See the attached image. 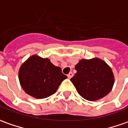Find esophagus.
<instances>
[{"instance_id":"1","label":"esophagus","mask_w":128,"mask_h":128,"mask_svg":"<svg viewBox=\"0 0 128 128\" xmlns=\"http://www.w3.org/2000/svg\"><path fill=\"white\" fill-rule=\"evenodd\" d=\"M67 76H68V78H71L72 77V76H73L72 72H69V73H68V75H67Z\"/></svg>"}]
</instances>
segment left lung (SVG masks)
<instances>
[{"mask_svg":"<svg viewBox=\"0 0 128 128\" xmlns=\"http://www.w3.org/2000/svg\"><path fill=\"white\" fill-rule=\"evenodd\" d=\"M75 69L76 74L71 78L82 97L90 101L99 100L112 90L115 82L110 66L99 58L81 60Z\"/></svg>","mask_w":128,"mask_h":128,"instance_id":"obj_1","label":"left lung"}]
</instances>
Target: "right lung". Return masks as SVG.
I'll use <instances>...</instances> for the list:
<instances>
[{
	"mask_svg": "<svg viewBox=\"0 0 128 128\" xmlns=\"http://www.w3.org/2000/svg\"><path fill=\"white\" fill-rule=\"evenodd\" d=\"M18 77L20 85L27 94L42 99L54 94L67 76L48 58L34 54L20 66Z\"/></svg>",
	"mask_w": 128,
	"mask_h": 128,
	"instance_id": "obj_1",
	"label": "right lung"
}]
</instances>
